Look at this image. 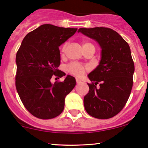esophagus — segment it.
I'll use <instances>...</instances> for the list:
<instances>
[{
  "instance_id": "esophagus-1",
  "label": "esophagus",
  "mask_w": 148,
  "mask_h": 148,
  "mask_svg": "<svg viewBox=\"0 0 148 148\" xmlns=\"http://www.w3.org/2000/svg\"><path fill=\"white\" fill-rule=\"evenodd\" d=\"M76 84H80V83L81 82V80L80 79H78V78H76Z\"/></svg>"
}]
</instances>
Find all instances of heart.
<instances>
[{"label":"heart","mask_w":148,"mask_h":148,"mask_svg":"<svg viewBox=\"0 0 148 148\" xmlns=\"http://www.w3.org/2000/svg\"><path fill=\"white\" fill-rule=\"evenodd\" d=\"M89 45L93 46L91 43H89V42H83V47H86V46H89ZM67 47V43L64 44L62 47V49H61V51H62V53L65 52ZM67 69L70 74H73V75L76 76H81L84 75L85 72H86V67H84V66L81 65V64H80L79 63H76V62H72V63L69 64L68 65H67Z\"/></svg>","instance_id":"b5f03b06"}]
</instances>
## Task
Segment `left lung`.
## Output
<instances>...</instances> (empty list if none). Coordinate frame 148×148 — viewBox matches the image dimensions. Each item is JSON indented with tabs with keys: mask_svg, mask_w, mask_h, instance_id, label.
Listing matches in <instances>:
<instances>
[{
	"mask_svg": "<svg viewBox=\"0 0 148 148\" xmlns=\"http://www.w3.org/2000/svg\"><path fill=\"white\" fill-rule=\"evenodd\" d=\"M78 32L95 40L101 48L99 65L88 74L92 83L88 84L85 109L94 118H113L125 106L133 86L134 63L130 46L111 28H81Z\"/></svg>",
	"mask_w": 148,
	"mask_h": 148,
	"instance_id": "obj_1",
	"label": "left lung"
}]
</instances>
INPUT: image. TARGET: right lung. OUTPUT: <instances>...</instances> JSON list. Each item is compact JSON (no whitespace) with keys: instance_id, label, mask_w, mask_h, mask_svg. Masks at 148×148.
I'll return each instance as SVG.
<instances>
[{"instance_id":"obj_1","label":"right lung","mask_w":148,"mask_h":148,"mask_svg":"<svg viewBox=\"0 0 148 148\" xmlns=\"http://www.w3.org/2000/svg\"><path fill=\"white\" fill-rule=\"evenodd\" d=\"M76 30L43 24L25 35L16 53V90L25 108L37 118L47 120L60 115L65 97L75 86V78L72 76L53 84L51 79L65 76L58 69L60 64L59 47Z\"/></svg>"}]
</instances>
